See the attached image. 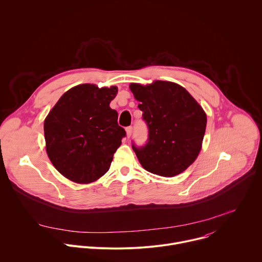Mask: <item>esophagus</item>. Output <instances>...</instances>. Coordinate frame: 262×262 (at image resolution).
<instances>
[{
  "label": "esophagus",
  "instance_id": "obj_1",
  "mask_svg": "<svg viewBox=\"0 0 262 262\" xmlns=\"http://www.w3.org/2000/svg\"><path fill=\"white\" fill-rule=\"evenodd\" d=\"M125 130H126V137L129 138V137L132 136V133H133V127H132V126H127V127L125 128Z\"/></svg>",
  "mask_w": 262,
  "mask_h": 262
}]
</instances>
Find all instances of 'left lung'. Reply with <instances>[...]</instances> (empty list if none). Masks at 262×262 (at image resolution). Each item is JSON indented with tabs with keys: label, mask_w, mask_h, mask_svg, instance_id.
Segmentation results:
<instances>
[{
	"label": "left lung",
	"mask_w": 262,
	"mask_h": 262,
	"mask_svg": "<svg viewBox=\"0 0 262 262\" xmlns=\"http://www.w3.org/2000/svg\"><path fill=\"white\" fill-rule=\"evenodd\" d=\"M148 126L147 143L133 149L148 172L173 177L197 159L206 128V114L195 98L178 84L156 81L130 84Z\"/></svg>",
	"instance_id": "1"
}]
</instances>
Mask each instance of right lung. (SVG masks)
Wrapping results in <instances>:
<instances>
[{
    "label": "right lung",
    "mask_w": 262,
    "mask_h": 262,
    "mask_svg": "<svg viewBox=\"0 0 262 262\" xmlns=\"http://www.w3.org/2000/svg\"><path fill=\"white\" fill-rule=\"evenodd\" d=\"M118 88L82 84L66 91L45 120L47 154L54 167L77 183L104 175L126 133L110 107Z\"/></svg>",
    "instance_id": "add662e5"
}]
</instances>
